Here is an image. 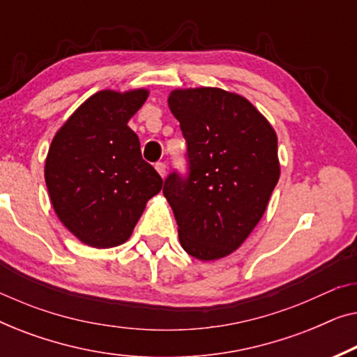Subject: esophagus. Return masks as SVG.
Here are the masks:
<instances>
[{
    "instance_id": "34e87169",
    "label": "esophagus",
    "mask_w": 357,
    "mask_h": 357,
    "mask_svg": "<svg viewBox=\"0 0 357 357\" xmlns=\"http://www.w3.org/2000/svg\"><path fill=\"white\" fill-rule=\"evenodd\" d=\"M155 170H158L160 177L164 178L165 174H167V165H165L164 162H158V164H155Z\"/></svg>"
}]
</instances>
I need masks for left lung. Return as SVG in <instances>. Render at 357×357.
<instances>
[{
  "mask_svg": "<svg viewBox=\"0 0 357 357\" xmlns=\"http://www.w3.org/2000/svg\"><path fill=\"white\" fill-rule=\"evenodd\" d=\"M169 107L187 141L188 174L164 182L183 250L218 260L237 250L260 221L280 178L278 138L242 96L177 89Z\"/></svg>",
  "mask_w": 357,
  "mask_h": 357,
  "instance_id": "1",
  "label": "left lung"
}]
</instances>
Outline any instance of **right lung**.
<instances>
[{
	"mask_svg": "<svg viewBox=\"0 0 357 357\" xmlns=\"http://www.w3.org/2000/svg\"><path fill=\"white\" fill-rule=\"evenodd\" d=\"M148 91H100L58 130L48 149L45 182L56 216L96 248L126 242L162 178L141 155L128 120Z\"/></svg>",
	"mask_w": 357,
	"mask_h": 357,
	"instance_id": "obj_1",
	"label": "right lung"
}]
</instances>
